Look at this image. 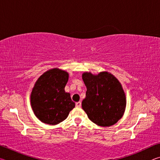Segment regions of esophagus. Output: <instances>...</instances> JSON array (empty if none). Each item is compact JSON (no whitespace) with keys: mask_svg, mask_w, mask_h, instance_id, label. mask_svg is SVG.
<instances>
[{"mask_svg":"<svg viewBox=\"0 0 160 160\" xmlns=\"http://www.w3.org/2000/svg\"><path fill=\"white\" fill-rule=\"evenodd\" d=\"M75 106H76V107H81V102H76V104H75Z\"/></svg>","mask_w":160,"mask_h":160,"instance_id":"obj_1","label":"esophagus"}]
</instances>
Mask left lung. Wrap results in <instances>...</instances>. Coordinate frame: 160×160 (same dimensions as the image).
I'll return each mask as SVG.
<instances>
[{"label":"left lung","instance_id":"1","mask_svg":"<svg viewBox=\"0 0 160 160\" xmlns=\"http://www.w3.org/2000/svg\"><path fill=\"white\" fill-rule=\"evenodd\" d=\"M82 80L87 88L82 108L88 118L99 126H111L117 123L125 112V92L116 77L108 72L98 75L85 72Z\"/></svg>","mask_w":160,"mask_h":160}]
</instances>
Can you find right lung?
<instances>
[{
    "label": "right lung",
    "mask_w": 160,
    "mask_h": 160,
    "mask_svg": "<svg viewBox=\"0 0 160 160\" xmlns=\"http://www.w3.org/2000/svg\"><path fill=\"white\" fill-rule=\"evenodd\" d=\"M68 73L58 68L47 70L37 80L30 99L35 116L42 122L56 125L75 107L70 93L65 92Z\"/></svg>",
    "instance_id": "add662e5"
}]
</instances>
